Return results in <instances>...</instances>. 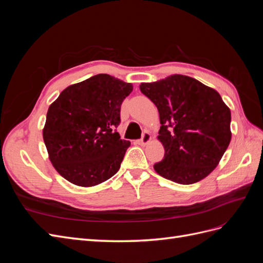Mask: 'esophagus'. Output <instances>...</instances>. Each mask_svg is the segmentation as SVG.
Segmentation results:
<instances>
[{"label": "esophagus", "mask_w": 263, "mask_h": 263, "mask_svg": "<svg viewBox=\"0 0 263 263\" xmlns=\"http://www.w3.org/2000/svg\"><path fill=\"white\" fill-rule=\"evenodd\" d=\"M150 138H151L150 134L148 132H144V133H142V136H141V138L139 139L138 142H139L140 145H146V144H148V142H149Z\"/></svg>", "instance_id": "obj_1"}]
</instances>
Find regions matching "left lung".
Segmentation results:
<instances>
[{
  "label": "left lung",
  "instance_id": "obj_1",
  "mask_svg": "<svg viewBox=\"0 0 263 263\" xmlns=\"http://www.w3.org/2000/svg\"><path fill=\"white\" fill-rule=\"evenodd\" d=\"M155 103L161 127L158 138L164 157L154 168L180 184H193L216 168L230 142V109L218 92L186 76L141 83Z\"/></svg>",
  "mask_w": 263,
  "mask_h": 263
}]
</instances>
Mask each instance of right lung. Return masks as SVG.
<instances>
[{"label":"right lung","mask_w":263,"mask_h":263,"mask_svg":"<svg viewBox=\"0 0 263 263\" xmlns=\"http://www.w3.org/2000/svg\"><path fill=\"white\" fill-rule=\"evenodd\" d=\"M133 85L101 73L68 86L49 106L43 132L50 161L61 176L93 186L121 168L128 140L121 139V105Z\"/></svg>","instance_id":"right-lung-1"}]
</instances>
